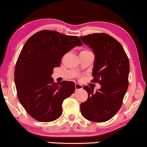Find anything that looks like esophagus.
Wrapping results in <instances>:
<instances>
[{
	"label": "esophagus",
	"mask_w": 147,
	"mask_h": 147,
	"mask_svg": "<svg viewBox=\"0 0 147 147\" xmlns=\"http://www.w3.org/2000/svg\"><path fill=\"white\" fill-rule=\"evenodd\" d=\"M75 88H76V90L78 91V90H82V86L80 85L79 84H75Z\"/></svg>",
	"instance_id": "34e87169"
}]
</instances>
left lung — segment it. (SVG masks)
<instances>
[{
	"instance_id": "1",
	"label": "left lung",
	"mask_w": 147,
	"mask_h": 147,
	"mask_svg": "<svg viewBox=\"0 0 147 147\" xmlns=\"http://www.w3.org/2000/svg\"><path fill=\"white\" fill-rule=\"evenodd\" d=\"M80 38L95 55L92 82L101 86L96 92L84 86L88 98L80 104L81 113L90 121H108L120 110L127 91L129 61L121 44L108 34L93 33Z\"/></svg>"
}]
</instances>
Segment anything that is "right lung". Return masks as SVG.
Wrapping results in <instances>:
<instances>
[{
	"label": "right lung",
	"instance_id": "right-lung-1",
	"mask_svg": "<svg viewBox=\"0 0 147 147\" xmlns=\"http://www.w3.org/2000/svg\"><path fill=\"white\" fill-rule=\"evenodd\" d=\"M82 45L77 36L45 30L26 41L16 64L15 82L20 103L34 119L51 122L61 115L63 100L75 91V84L55 83L51 75L66 53Z\"/></svg>",
	"mask_w": 147,
	"mask_h": 147
}]
</instances>
